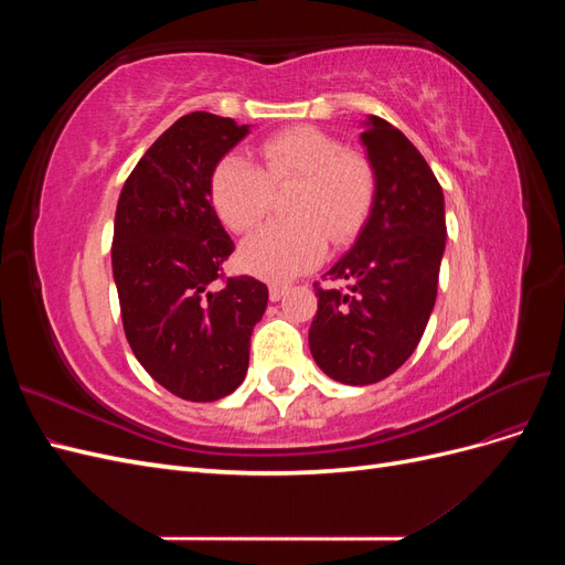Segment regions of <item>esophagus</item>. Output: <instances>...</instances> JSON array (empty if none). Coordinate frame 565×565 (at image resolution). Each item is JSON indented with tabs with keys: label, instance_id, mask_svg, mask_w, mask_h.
Segmentation results:
<instances>
[{
	"label": "esophagus",
	"instance_id": "obj_1",
	"mask_svg": "<svg viewBox=\"0 0 565 565\" xmlns=\"http://www.w3.org/2000/svg\"><path fill=\"white\" fill-rule=\"evenodd\" d=\"M285 292H287V287H282V285H270V287H268L270 301H280V299L285 297Z\"/></svg>",
	"mask_w": 565,
	"mask_h": 565
}]
</instances>
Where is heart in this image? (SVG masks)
<instances>
[{
	"label": "heart",
	"mask_w": 565,
	"mask_h": 565,
	"mask_svg": "<svg viewBox=\"0 0 565 565\" xmlns=\"http://www.w3.org/2000/svg\"><path fill=\"white\" fill-rule=\"evenodd\" d=\"M264 167L231 152L212 174V202L221 221L237 233L266 216L273 185L295 183L289 212L241 247L245 270L266 280H289L313 268L332 243H349L372 207L374 172L370 162L347 152L334 136L313 127H295L262 143Z\"/></svg>",
	"instance_id": "b5f03b06"
}]
</instances>
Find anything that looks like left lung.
I'll list each match as a JSON object with an SVG mask.
<instances>
[{
  "label": "left lung",
  "mask_w": 565,
  "mask_h": 565,
  "mask_svg": "<svg viewBox=\"0 0 565 565\" xmlns=\"http://www.w3.org/2000/svg\"><path fill=\"white\" fill-rule=\"evenodd\" d=\"M361 143L374 198L353 247L324 273L349 292L318 287L309 347L330 380L365 386L396 372L426 330L446 252V200L422 152L386 119L367 115Z\"/></svg>",
  "instance_id": "obj_1"
}]
</instances>
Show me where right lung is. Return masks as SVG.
<instances>
[{
	"label": "right lung",
	"mask_w": 565,
	"mask_h": 565,
	"mask_svg": "<svg viewBox=\"0 0 565 565\" xmlns=\"http://www.w3.org/2000/svg\"><path fill=\"white\" fill-rule=\"evenodd\" d=\"M252 125L191 113L134 167L117 200L113 278L129 347L143 370L193 403L243 384L268 287L249 276L216 285L235 249L212 204V174Z\"/></svg>",
	"instance_id": "obj_1"
}]
</instances>
